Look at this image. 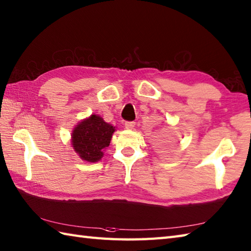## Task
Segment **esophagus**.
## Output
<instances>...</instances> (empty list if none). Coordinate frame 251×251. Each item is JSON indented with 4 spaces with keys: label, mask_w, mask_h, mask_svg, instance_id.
Here are the masks:
<instances>
[{
    "label": "esophagus",
    "mask_w": 251,
    "mask_h": 251,
    "mask_svg": "<svg viewBox=\"0 0 251 251\" xmlns=\"http://www.w3.org/2000/svg\"><path fill=\"white\" fill-rule=\"evenodd\" d=\"M136 125V122H126L125 123V128L126 129H134Z\"/></svg>",
    "instance_id": "esophagus-1"
}]
</instances>
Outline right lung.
Here are the masks:
<instances>
[{"label":"right lung","mask_w":251,"mask_h":251,"mask_svg":"<svg viewBox=\"0 0 251 251\" xmlns=\"http://www.w3.org/2000/svg\"><path fill=\"white\" fill-rule=\"evenodd\" d=\"M114 131L115 127L94 114L82 121L74 128L72 146L84 161L98 162L103 156L104 149L109 147Z\"/></svg>","instance_id":"add662e5"}]
</instances>
